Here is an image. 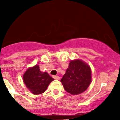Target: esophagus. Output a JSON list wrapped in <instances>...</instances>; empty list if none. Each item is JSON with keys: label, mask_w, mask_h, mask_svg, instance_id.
<instances>
[{"label": "esophagus", "mask_w": 120, "mask_h": 120, "mask_svg": "<svg viewBox=\"0 0 120 120\" xmlns=\"http://www.w3.org/2000/svg\"><path fill=\"white\" fill-rule=\"evenodd\" d=\"M53 78L55 79H57V80H59L60 79V77H59V76H56V75H54L53 76Z\"/></svg>", "instance_id": "1"}]
</instances>
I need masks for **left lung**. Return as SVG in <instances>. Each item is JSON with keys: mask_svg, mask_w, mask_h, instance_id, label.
Returning a JSON list of instances; mask_svg holds the SVG:
<instances>
[{"mask_svg": "<svg viewBox=\"0 0 120 120\" xmlns=\"http://www.w3.org/2000/svg\"><path fill=\"white\" fill-rule=\"evenodd\" d=\"M92 81L91 69L82 60H71L60 80L65 90L72 95L85 91Z\"/></svg>", "mask_w": 120, "mask_h": 120, "instance_id": "obj_1", "label": "left lung"}]
</instances>
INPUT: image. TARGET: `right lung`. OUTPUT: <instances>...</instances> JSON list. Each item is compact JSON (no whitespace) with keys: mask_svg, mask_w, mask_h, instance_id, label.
I'll return each instance as SVG.
<instances>
[{"mask_svg":"<svg viewBox=\"0 0 120 120\" xmlns=\"http://www.w3.org/2000/svg\"><path fill=\"white\" fill-rule=\"evenodd\" d=\"M53 80L48 72L40 71L38 65L28 68L23 75V81L25 86L34 95L44 92Z\"/></svg>","mask_w":120,"mask_h":120,"instance_id":"right-lung-1","label":"right lung"}]
</instances>
